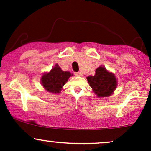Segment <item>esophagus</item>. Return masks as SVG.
Listing matches in <instances>:
<instances>
[{"mask_svg": "<svg viewBox=\"0 0 151 151\" xmlns=\"http://www.w3.org/2000/svg\"><path fill=\"white\" fill-rule=\"evenodd\" d=\"M75 75L78 76V77H82L83 74H82L81 72H75Z\"/></svg>", "mask_w": 151, "mask_h": 151, "instance_id": "esophagus-1", "label": "esophagus"}]
</instances>
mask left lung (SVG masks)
<instances>
[{"mask_svg":"<svg viewBox=\"0 0 151 151\" xmlns=\"http://www.w3.org/2000/svg\"><path fill=\"white\" fill-rule=\"evenodd\" d=\"M87 80L98 97L109 96L117 87L115 75L108 72L104 66L97 68L95 75L88 76Z\"/></svg>","mask_w":151,"mask_h":151,"instance_id":"obj_1","label":"left lung"}]
</instances>
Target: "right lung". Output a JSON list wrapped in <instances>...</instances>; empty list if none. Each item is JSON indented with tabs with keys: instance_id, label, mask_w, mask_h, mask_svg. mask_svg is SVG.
<instances>
[{
	"instance_id": "right-lung-1",
	"label": "right lung",
	"mask_w": 151,
	"mask_h": 151,
	"mask_svg": "<svg viewBox=\"0 0 151 151\" xmlns=\"http://www.w3.org/2000/svg\"><path fill=\"white\" fill-rule=\"evenodd\" d=\"M71 75V73L68 71H62L60 67L57 64L52 68L50 72L43 74L42 77V84L49 92L52 93H58Z\"/></svg>"
}]
</instances>
